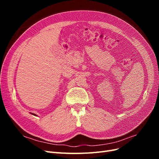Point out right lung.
Instances as JSON below:
<instances>
[{"label": "right lung", "instance_id": "obj_1", "mask_svg": "<svg viewBox=\"0 0 159 159\" xmlns=\"http://www.w3.org/2000/svg\"><path fill=\"white\" fill-rule=\"evenodd\" d=\"M32 115H36V114H34V113H33Z\"/></svg>", "mask_w": 159, "mask_h": 159}]
</instances>
